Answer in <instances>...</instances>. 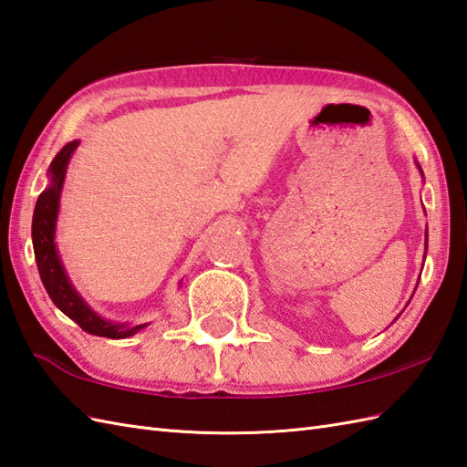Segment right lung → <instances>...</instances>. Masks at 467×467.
I'll return each mask as SVG.
<instances>
[{"label": "right lung", "instance_id": "obj_1", "mask_svg": "<svg viewBox=\"0 0 467 467\" xmlns=\"http://www.w3.org/2000/svg\"><path fill=\"white\" fill-rule=\"evenodd\" d=\"M79 141H71L61 150L54 161L49 165L51 183L46 192L39 193L36 210H34V223H31V237H34V252L36 262L41 275V282L46 285V292L49 294L51 302H54L61 312L71 317L76 324L93 336L109 337V339H121L138 334L141 327H126L121 324H111V321L101 319L98 314H93L86 306L84 299L78 296V292L71 287L69 279L66 275V269L59 262V255L54 244L56 234V220H57V205H59V192L64 185L67 163L71 160V153L76 151Z\"/></svg>", "mask_w": 467, "mask_h": 467}]
</instances>
